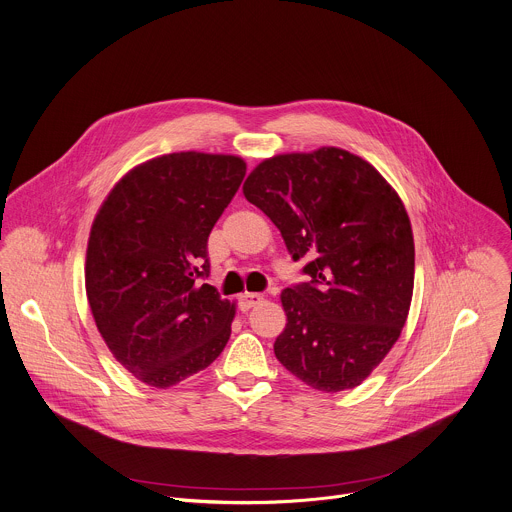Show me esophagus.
I'll use <instances>...</instances> for the list:
<instances>
[{
	"mask_svg": "<svg viewBox=\"0 0 512 512\" xmlns=\"http://www.w3.org/2000/svg\"><path fill=\"white\" fill-rule=\"evenodd\" d=\"M264 300V296L262 294H258V292H244V294H240L238 296V306H240V311H250L252 306H256V304H260Z\"/></svg>",
	"mask_w": 512,
	"mask_h": 512,
	"instance_id": "esophagus-1",
	"label": "esophagus"
}]
</instances>
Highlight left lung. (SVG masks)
Wrapping results in <instances>:
<instances>
[{"instance_id":"left-lung-1","label":"left lung","mask_w":512,"mask_h":512,"mask_svg":"<svg viewBox=\"0 0 512 512\" xmlns=\"http://www.w3.org/2000/svg\"><path fill=\"white\" fill-rule=\"evenodd\" d=\"M242 191L309 262L311 282L280 292L276 359L325 393L361 385L399 339L414 294V232L397 191L339 147L268 157Z\"/></svg>"}]
</instances>
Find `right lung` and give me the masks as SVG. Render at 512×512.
<instances>
[{
  "label": "right lung",
  "mask_w": 512,
  "mask_h": 512,
  "mask_svg": "<svg viewBox=\"0 0 512 512\" xmlns=\"http://www.w3.org/2000/svg\"><path fill=\"white\" fill-rule=\"evenodd\" d=\"M246 175L238 155L181 151L127 171L94 216L86 296L113 357L149 387L169 389L224 351L236 302L210 274L208 236Z\"/></svg>",
  "instance_id": "obj_1"
}]
</instances>
